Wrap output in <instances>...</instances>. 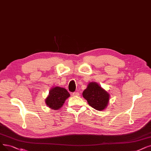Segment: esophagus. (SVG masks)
Instances as JSON below:
<instances>
[{
    "label": "esophagus",
    "instance_id": "1",
    "mask_svg": "<svg viewBox=\"0 0 151 151\" xmlns=\"http://www.w3.org/2000/svg\"><path fill=\"white\" fill-rule=\"evenodd\" d=\"M73 96H79V93H78V92H75V93H73Z\"/></svg>",
    "mask_w": 151,
    "mask_h": 151
}]
</instances>
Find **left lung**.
Instances as JSON below:
<instances>
[{"mask_svg": "<svg viewBox=\"0 0 151 151\" xmlns=\"http://www.w3.org/2000/svg\"><path fill=\"white\" fill-rule=\"evenodd\" d=\"M83 96L89 105L97 110H103L109 102L110 94L96 82H90L83 92Z\"/></svg>", "mask_w": 151, "mask_h": 151, "instance_id": "1", "label": "left lung"}]
</instances>
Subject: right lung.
<instances>
[{
  "instance_id": "add662e5",
  "label": "right lung",
  "mask_w": 151,
  "mask_h": 151,
  "mask_svg": "<svg viewBox=\"0 0 151 151\" xmlns=\"http://www.w3.org/2000/svg\"><path fill=\"white\" fill-rule=\"evenodd\" d=\"M70 96V94L66 89L55 86L50 90L45 102L50 109L57 110L63 106L65 101Z\"/></svg>"
}]
</instances>
